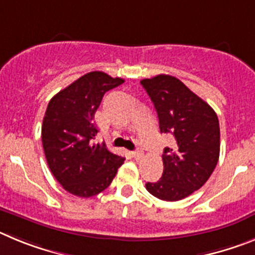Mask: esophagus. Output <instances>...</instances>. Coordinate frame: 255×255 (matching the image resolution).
<instances>
[{
	"label": "esophagus",
	"mask_w": 255,
	"mask_h": 255,
	"mask_svg": "<svg viewBox=\"0 0 255 255\" xmlns=\"http://www.w3.org/2000/svg\"><path fill=\"white\" fill-rule=\"evenodd\" d=\"M133 156L136 157V159H141L142 156H143V151L142 150H136V151H133Z\"/></svg>",
	"instance_id": "1"
}]
</instances>
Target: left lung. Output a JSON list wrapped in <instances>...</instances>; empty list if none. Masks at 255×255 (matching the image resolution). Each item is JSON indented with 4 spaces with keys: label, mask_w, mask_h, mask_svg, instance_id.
I'll return each instance as SVG.
<instances>
[{
    "label": "left lung",
    "mask_w": 255,
    "mask_h": 255,
    "mask_svg": "<svg viewBox=\"0 0 255 255\" xmlns=\"http://www.w3.org/2000/svg\"><path fill=\"white\" fill-rule=\"evenodd\" d=\"M141 85L153 103L161 133L173 139L162 153L160 180L146 183L156 198L175 202L205 184L220 156L219 118L212 108L180 80L169 75L144 79Z\"/></svg>",
    "instance_id": "1"
}]
</instances>
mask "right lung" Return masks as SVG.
Masks as SVG:
<instances>
[{
  "label": "right lung",
  "mask_w": 255,
  "mask_h": 255,
  "mask_svg": "<svg viewBox=\"0 0 255 255\" xmlns=\"http://www.w3.org/2000/svg\"><path fill=\"white\" fill-rule=\"evenodd\" d=\"M125 82L102 71L89 72L50 99L42 126L45 159L57 182L73 196L89 198L111 185L125 157L94 143V123L103 96Z\"/></svg>",
  "instance_id": "add662e5"
}]
</instances>
